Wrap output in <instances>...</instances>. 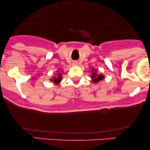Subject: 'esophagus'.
<instances>
[{"label":"esophagus","instance_id":"34e87169","mask_svg":"<svg viewBox=\"0 0 150 150\" xmlns=\"http://www.w3.org/2000/svg\"><path fill=\"white\" fill-rule=\"evenodd\" d=\"M78 65V63H77V62H76V61L73 62V65H75H75Z\"/></svg>","mask_w":150,"mask_h":150}]
</instances>
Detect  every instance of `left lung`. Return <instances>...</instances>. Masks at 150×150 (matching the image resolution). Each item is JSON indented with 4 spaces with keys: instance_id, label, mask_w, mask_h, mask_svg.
<instances>
[{
    "instance_id": "left-lung-1",
    "label": "left lung",
    "mask_w": 150,
    "mask_h": 150,
    "mask_svg": "<svg viewBox=\"0 0 150 150\" xmlns=\"http://www.w3.org/2000/svg\"><path fill=\"white\" fill-rule=\"evenodd\" d=\"M91 78L93 82L94 83H97V82H99V81L102 80L104 78V75H98L97 70H94V69L92 70V74H91Z\"/></svg>"
}]
</instances>
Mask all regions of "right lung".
I'll use <instances>...</instances> for the list:
<instances>
[{"mask_svg":"<svg viewBox=\"0 0 150 150\" xmlns=\"http://www.w3.org/2000/svg\"><path fill=\"white\" fill-rule=\"evenodd\" d=\"M62 80V77H61V73H58L57 75V76H54L51 79V80L53 82V83L55 84H58L60 82H61Z\"/></svg>","mask_w":150,"mask_h":150,"instance_id":"obj_1","label":"right lung"}]
</instances>
